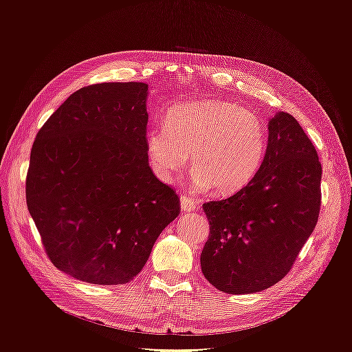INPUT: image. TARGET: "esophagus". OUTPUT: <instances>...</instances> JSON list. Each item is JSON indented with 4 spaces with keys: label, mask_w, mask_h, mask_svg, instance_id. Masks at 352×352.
<instances>
[{
    "label": "esophagus",
    "mask_w": 352,
    "mask_h": 352,
    "mask_svg": "<svg viewBox=\"0 0 352 352\" xmlns=\"http://www.w3.org/2000/svg\"><path fill=\"white\" fill-rule=\"evenodd\" d=\"M180 208L182 211H194L197 208V201L192 197L184 194L180 197Z\"/></svg>",
    "instance_id": "34e87169"
}]
</instances>
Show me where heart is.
<instances>
[{"label": "heart", "mask_w": 352, "mask_h": 352, "mask_svg": "<svg viewBox=\"0 0 352 352\" xmlns=\"http://www.w3.org/2000/svg\"><path fill=\"white\" fill-rule=\"evenodd\" d=\"M267 127L251 110L228 101L180 104L167 114L166 126L146 133L154 173L172 182L192 155L194 180L228 195L247 186L260 172L267 151Z\"/></svg>", "instance_id": "obj_1"}]
</instances>
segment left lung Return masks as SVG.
<instances>
[{"label": "left lung", "instance_id": "8db88e82", "mask_svg": "<svg viewBox=\"0 0 352 352\" xmlns=\"http://www.w3.org/2000/svg\"><path fill=\"white\" fill-rule=\"evenodd\" d=\"M322 164L289 113L269 122L260 172L235 195L202 206L210 235L201 252L207 280L226 294H254L282 280L313 233Z\"/></svg>", "mask_w": 352, "mask_h": 352}]
</instances>
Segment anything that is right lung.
Returning <instances> with one entry per match:
<instances>
[{"label":"right lung","mask_w":352,"mask_h":352,"mask_svg":"<svg viewBox=\"0 0 352 352\" xmlns=\"http://www.w3.org/2000/svg\"><path fill=\"white\" fill-rule=\"evenodd\" d=\"M146 94L142 82L80 88L32 145L28 210L51 263L74 279L131 282L180 212L148 163Z\"/></svg>","instance_id":"add662e5"}]
</instances>
